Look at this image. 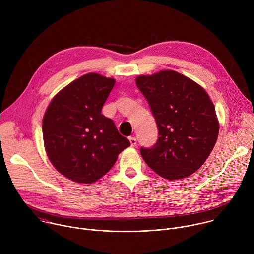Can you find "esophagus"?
Listing matches in <instances>:
<instances>
[{"label":"esophagus","instance_id":"obj_1","mask_svg":"<svg viewBox=\"0 0 254 254\" xmlns=\"http://www.w3.org/2000/svg\"><path fill=\"white\" fill-rule=\"evenodd\" d=\"M129 142H130V146L131 147H135V144H136V138L134 137V136H129Z\"/></svg>","mask_w":254,"mask_h":254}]
</instances>
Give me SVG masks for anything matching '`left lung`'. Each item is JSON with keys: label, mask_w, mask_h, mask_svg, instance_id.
<instances>
[{"label": "left lung", "mask_w": 254, "mask_h": 254, "mask_svg": "<svg viewBox=\"0 0 254 254\" xmlns=\"http://www.w3.org/2000/svg\"><path fill=\"white\" fill-rule=\"evenodd\" d=\"M135 83L159 129L155 146L140 149L143 161L167 180L192 175L208 159L219 133L210 96L197 82L174 70L139 75Z\"/></svg>", "instance_id": "obj_1"}]
</instances>
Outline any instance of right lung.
I'll return each instance as SVG.
<instances>
[{
	"mask_svg": "<svg viewBox=\"0 0 254 254\" xmlns=\"http://www.w3.org/2000/svg\"><path fill=\"white\" fill-rule=\"evenodd\" d=\"M115 83L98 73L84 74L62 88L45 112L42 130L48 159L76 183L96 182L130 146L115 123L101 115Z\"/></svg>",
	"mask_w": 254,
	"mask_h": 254,
	"instance_id": "obj_1",
	"label": "right lung"
}]
</instances>
